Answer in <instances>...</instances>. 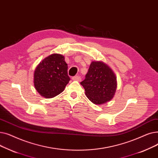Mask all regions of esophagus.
I'll use <instances>...</instances> for the list:
<instances>
[{
	"label": "esophagus",
	"instance_id": "1",
	"mask_svg": "<svg viewBox=\"0 0 158 158\" xmlns=\"http://www.w3.org/2000/svg\"><path fill=\"white\" fill-rule=\"evenodd\" d=\"M72 80H74V81H81V77H80L76 76V77H73V78H72Z\"/></svg>",
	"mask_w": 158,
	"mask_h": 158
}]
</instances>
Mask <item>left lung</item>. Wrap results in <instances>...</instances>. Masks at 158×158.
<instances>
[{"label":"left lung","instance_id":"obj_1","mask_svg":"<svg viewBox=\"0 0 158 158\" xmlns=\"http://www.w3.org/2000/svg\"><path fill=\"white\" fill-rule=\"evenodd\" d=\"M89 100L96 105L111 100L117 88L116 75L102 61H93L89 66L85 78L80 82Z\"/></svg>","mask_w":158,"mask_h":158}]
</instances>
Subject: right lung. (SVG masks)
Instances as JSON below:
<instances>
[{"label": "right lung", "mask_w": 158, "mask_h": 158, "mask_svg": "<svg viewBox=\"0 0 158 158\" xmlns=\"http://www.w3.org/2000/svg\"><path fill=\"white\" fill-rule=\"evenodd\" d=\"M67 64L60 54L54 53L45 58L37 65L34 73V85L38 93L51 98L64 91L70 78Z\"/></svg>", "instance_id": "obj_1"}]
</instances>
